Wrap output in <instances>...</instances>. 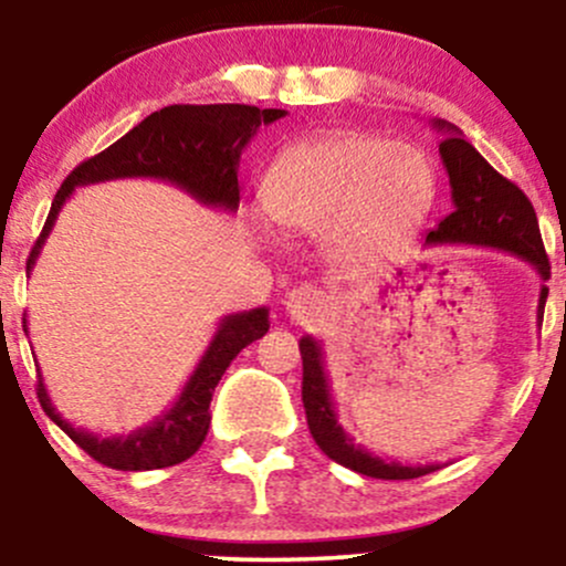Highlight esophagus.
I'll use <instances>...</instances> for the list:
<instances>
[{"mask_svg":"<svg viewBox=\"0 0 566 566\" xmlns=\"http://www.w3.org/2000/svg\"><path fill=\"white\" fill-rule=\"evenodd\" d=\"M284 308H287L292 319L311 322L324 314V308H327V295H324L319 287H314V284H301V287L287 292Z\"/></svg>","mask_w":566,"mask_h":566,"instance_id":"obj_1","label":"esophagus"}]
</instances>
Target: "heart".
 Here are the masks:
<instances>
[{
	"label": "heart",
	"mask_w": 566,
	"mask_h": 566,
	"mask_svg": "<svg viewBox=\"0 0 566 566\" xmlns=\"http://www.w3.org/2000/svg\"><path fill=\"white\" fill-rule=\"evenodd\" d=\"M437 172L423 151L367 133L284 148L263 175V210L279 229L327 233L335 258L373 263L409 242L437 205Z\"/></svg>",
	"instance_id": "heart-1"
}]
</instances>
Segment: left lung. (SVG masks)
<instances>
[{
  "mask_svg": "<svg viewBox=\"0 0 566 566\" xmlns=\"http://www.w3.org/2000/svg\"><path fill=\"white\" fill-rule=\"evenodd\" d=\"M433 127L444 135L439 143V154L450 175L454 210L437 229L428 231L426 244H473L511 252L535 265L545 282L551 276V263L545 255L535 207L527 193L503 178L450 122L437 119ZM545 297H548V287L543 284L541 297H537V322H543ZM301 356L305 420H308L311 437L329 460L373 479H418L439 469V463L401 465L354 444V439L337 423L319 340L311 335L301 337Z\"/></svg>",
  "mask_w": 566,
  "mask_h": 566,
  "instance_id": "obj_1",
  "label": "left lung"
}]
</instances>
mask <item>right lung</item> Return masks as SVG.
I'll use <instances>...</instances> for the list:
<instances>
[{"instance_id":"right-lung-1","label":"right lung","mask_w":566,"mask_h":566,"mask_svg":"<svg viewBox=\"0 0 566 566\" xmlns=\"http://www.w3.org/2000/svg\"><path fill=\"white\" fill-rule=\"evenodd\" d=\"M282 108H258L244 103H216V106H167L133 127L106 151L82 161L57 188L48 223L39 233L34 250L25 261V274L34 269L44 239L53 231L57 212L66 205L76 186L103 184L116 178H159L175 184L199 199L201 205L233 212L239 207V159L247 143L261 125L282 119ZM25 327V319H23ZM269 333V308L239 311L223 316L218 333L188 378L178 401L151 426L138 428L127 437L101 439L74 428L55 412L44 388L42 375L36 382L39 405L74 444L90 458L116 471H151L178 465L199 450L210 428V401L226 367L252 340Z\"/></svg>"}]
</instances>
